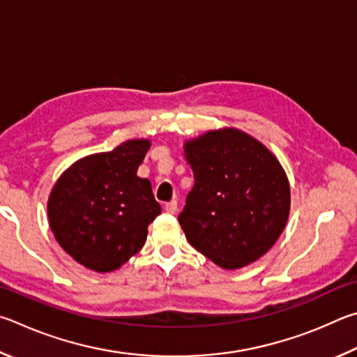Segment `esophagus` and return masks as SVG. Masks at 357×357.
Returning a JSON list of instances; mask_svg holds the SVG:
<instances>
[{
    "mask_svg": "<svg viewBox=\"0 0 357 357\" xmlns=\"http://www.w3.org/2000/svg\"><path fill=\"white\" fill-rule=\"evenodd\" d=\"M165 210L167 211L169 215H175V213H177V210H178V204H177V201H171V202H167V204L165 205Z\"/></svg>",
    "mask_w": 357,
    "mask_h": 357,
    "instance_id": "1",
    "label": "esophagus"
}]
</instances>
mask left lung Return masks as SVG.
Returning a JSON list of instances; mask_svg holds the SVG:
<instances>
[{"mask_svg":"<svg viewBox=\"0 0 357 357\" xmlns=\"http://www.w3.org/2000/svg\"><path fill=\"white\" fill-rule=\"evenodd\" d=\"M195 186L178 215L186 240L224 270L265 255L290 215V182L265 144L234 127L183 144Z\"/></svg>","mask_w":357,"mask_h":357,"instance_id":"left-lung-1","label":"left lung"}]
</instances>
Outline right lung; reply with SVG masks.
Wrapping results in <instances>:
<instances>
[{"label":"right lung","mask_w":357,"mask_h":357,"mask_svg":"<svg viewBox=\"0 0 357 357\" xmlns=\"http://www.w3.org/2000/svg\"><path fill=\"white\" fill-rule=\"evenodd\" d=\"M150 139L83 156L56 180L48 224L59 246L87 270L111 273L139 251L161 213L152 185L137 177Z\"/></svg>","instance_id":"1"}]
</instances>
